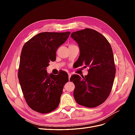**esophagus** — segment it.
<instances>
[{
  "mask_svg": "<svg viewBox=\"0 0 135 135\" xmlns=\"http://www.w3.org/2000/svg\"><path fill=\"white\" fill-rule=\"evenodd\" d=\"M68 75H69V80H70V77L71 76V74H70V73H68Z\"/></svg>",
  "mask_w": 135,
  "mask_h": 135,
  "instance_id": "34e87169",
  "label": "esophagus"
}]
</instances>
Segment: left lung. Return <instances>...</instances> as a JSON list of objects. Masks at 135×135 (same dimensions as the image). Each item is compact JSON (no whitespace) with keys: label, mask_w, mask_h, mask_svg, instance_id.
I'll return each mask as SVG.
<instances>
[{"label":"left lung","mask_w":135,"mask_h":135,"mask_svg":"<svg viewBox=\"0 0 135 135\" xmlns=\"http://www.w3.org/2000/svg\"><path fill=\"white\" fill-rule=\"evenodd\" d=\"M71 36L80 49L78 66L89 68L87 75L70 78L75 85L74 99L80 105L96 107L104 103L112 89L116 71L112 48L103 35L91 28L73 32Z\"/></svg>","instance_id":"1"}]
</instances>
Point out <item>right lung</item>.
Segmentation results:
<instances>
[{
	"instance_id": "obj_1",
	"label": "right lung",
	"mask_w": 135,
	"mask_h": 135,
	"mask_svg": "<svg viewBox=\"0 0 135 135\" xmlns=\"http://www.w3.org/2000/svg\"><path fill=\"white\" fill-rule=\"evenodd\" d=\"M70 32H43L35 35L22 49L18 73L19 82L26 102L31 109L48 113L58 107L67 73L48 74L46 68L56 60L58 48L69 38Z\"/></svg>"
}]
</instances>
